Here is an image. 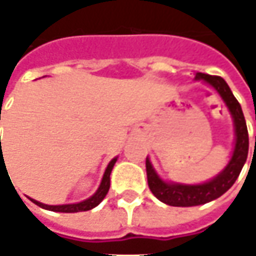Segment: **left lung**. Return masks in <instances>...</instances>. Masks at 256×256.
<instances>
[{"label":"left lung","mask_w":256,"mask_h":256,"mask_svg":"<svg viewBox=\"0 0 256 256\" xmlns=\"http://www.w3.org/2000/svg\"><path fill=\"white\" fill-rule=\"evenodd\" d=\"M195 79L206 82L211 88H214L218 92L221 100L224 101L226 106L228 108L232 118H233V124H234V136H236L234 150H233L228 164L224 167V170L220 174H217L210 182H205L200 184H183V183H174V182L167 183L156 174L151 161L146 158V176H148V186L151 192L156 199L172 206H195V205H202V204H206L220 198L233 186V183L239 177L248 158V151H249V136H248L244 111H242L240 104L238 102V100L234 98L233 92L230 90L228 84L220 76H211L205 73H196Z\"/></svg>","instance_id":"obj_1"}]
</instances>
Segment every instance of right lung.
<instances>
[{"label":"right lung","instance_id":"1","mask_svg":"<svg viewBox=\"0 0 256 256\" xmlns=\"http://www.w3.org/2000/svg\"><path fill=\"white\" fill-rule=\"evenodd\" d=\"M1 116V111H0ZM1 118V117H0ZM0 148H1V138H0ZM4 161V156H2V150H1V155H0V167L1 162ZM117 158H112L110 161V164L106 166L105 168V173L102 176V180H101V184L98 188V190L92 195L90 198L82 200V202H78V204H67V205H46V204H42V202H38L35 199L29 198L34 204H36L40 208H45L48 211H56V212H79V211H89L92 208H95L96 205H100L102 202V199L105 198V195L108 194V189H110V174H111V170L116 164ZM7 170V168H6Z\"/></svg>","mask_w":256,"mask_h":256}]
</instances>
